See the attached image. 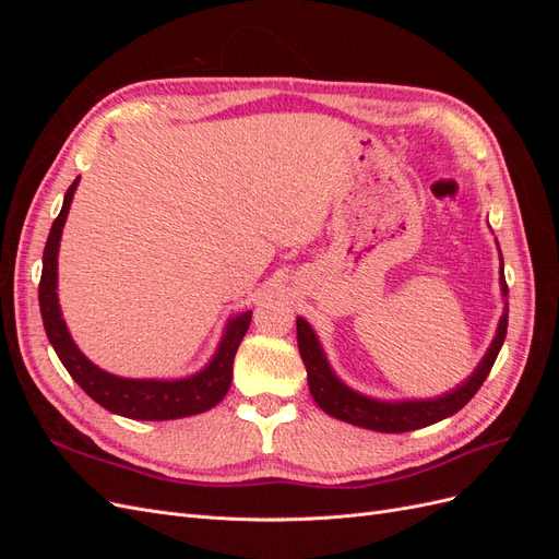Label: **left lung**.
I'll return each mask as SVG.
<instances>
[{"instance_id":"8db88e82","label":"left lung","mask_w":559,"mask_h":559,"mask_svg":"<svg viewBox=\"0 0 559 559\" xmlns=\"http://www.w3.org/2000/svg\"><path fill=\"white\" fill-rule=\"evenodd\" d=\"M501 253V251H499ZM501 294L509 296V284L503 277V261H501ZM506 329H509V302H506L503 314L499 319V329L492 345H489L487 354L478 368L473 370L471 378L462 382L450 394L427 399V401H378L368 399L359 392H354L347 384L335 378L331 370L324 349H321L312 326L306 319H296V333H298V352L302 357L308 370V384L310 394L317 401V405L331 417H337L349 425H357L370 431H382V433H403V431H415L421 427L436 425L456 411H462L464 405L476 396L480 384L487 380L489 370H492L497 354L506 341Z\"/></svg>"}]
</instances>
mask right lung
<instances>
[{"instance_id": "obj_1", "label": "right lung", "mask_w": 559, "mask_h": 559, "mask_svg": "<svg viewBox=\"0 0 559 559\" xmlns=\"http://www.w3.org/2000/svg\"><path fill=\"white\" fill-rule=\"evenodd\" d=\"M79 177L72 181L64 193L62 210L50 226L48 240L44 247V267L39 282V308L44 329L50 345H53L58 359L67 368V373L86 392L95 403L103 405L109 413L144 419V421H160V419H179L205 413L222 401L228 392L233 380V359L238 352L242 337L249 329L251 310L233 317L226 326V333L218 343V349L212 361L200 370V373L181 380H130L107 373L97 368L93 361L83 357L81 349L74 345L70 331L60 312L58 302V249L64 218L70 214L72 198L76 191Z\"/></svg>"}]
</instances>
